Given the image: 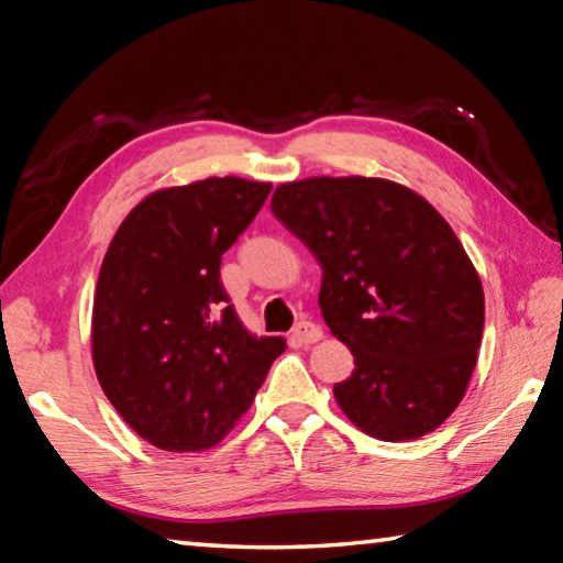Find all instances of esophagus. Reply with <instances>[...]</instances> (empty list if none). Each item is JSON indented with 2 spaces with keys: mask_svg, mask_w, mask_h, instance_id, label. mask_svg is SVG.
<instances>
[{
  "mask_svg": "<svg viewBox=\"0 0 563 563\" xmlns=\"http://www.w3.org/2000/svg\"><path fill=\"white\" fill-rule=\"evenodd\" d=\"M292 339H295L297 343H302V345H312V343L324 339V331H321V327L312 324V321L302 319L300 324H297V327L292 329Z\"/></svg>",
  "mask_w": 563,
  "mask_h": 563,
  "instance_id": "34e87169",
  "label": "esophagus"
}]
</instances>
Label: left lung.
<instances>
[{
	"label": "left lung",
	"instance_id": "left-lung-1",
	"mask_svg": "<svg viewBox=\"0 0 563 563\" xmlns=\"http://www.w3.org/2000/svg\"><path fill=\"white\" fill-rule=\"evenodd\" d=\"M271 210L321 266L319 307L355 369L333 397L387 442L433 433L464 399L484 333V288L448 220L389 178L280 184Z\"/></svg>",
	"mask_w": 563,
	"mask_h": 563
}]
</instances>
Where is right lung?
I'll return each instance as SVG.
<instances>
[{
    "label": "right lung",
    "mask_w": 563,
    "mask_h": 563,
    "mask_svg": "<svg viewBox=\"0 0 563 563\" xmlns=\"http://www.w3.org/2000/svg\"><path fill=\"white\" fill-rule=\"evenodd\" d=\"M271 184L210 176L142 198L106 251L91 361L123 421L166 452L210 450L239 423L280 336H256L220 283V258Z\"/></svg>",
    "instance_id": "obj_1"
}]
</instances>
